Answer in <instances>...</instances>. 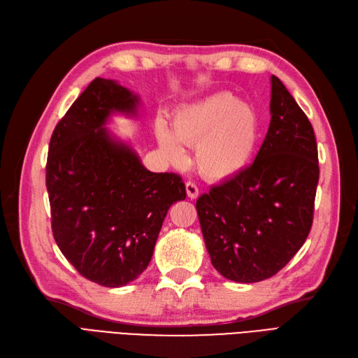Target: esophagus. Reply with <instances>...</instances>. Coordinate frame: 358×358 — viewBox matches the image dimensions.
Masks as SVG:
<instances>
[{"mask_svg":"<svg viewBox=\"0 0 358 358\" xmlns=\"http://www.w3.org/2000/svg\"><path fill=\"white\" fill-rule=\"evenodd\" d=\"M185 188H187V194H188V197L189 199H197L199 197V188H197V185L194 182H187L185 183Z\"/></svg>","mask_w":358,"mask_h":358,"instance_id":"34e87169","label":"esophagus"}]
</instances>
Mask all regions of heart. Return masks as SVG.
<instances>
[{
	"label": "heart",
	"instance_id": "1",
	"mask_svg": "<svg viewBox=\"0 0 358 358\" xmlns=\"http://www.w3.org/2000/svg\"><path fill=\"white\" fill-rule=\"evenodd\" d=\"M171 129L158 122L157 142L162 154L178 167L187 154L180 145L194 148V162L209 180H225L242 173L251 162L258 142V119L245 103L220 92L182 107L175 113Z\"/></svg>",
	"mask_w": 358,
	"mask_h": 358
}]
</instances>
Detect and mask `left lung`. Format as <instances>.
<instances>
[{
  "label": "left lung",
  "instance_id": "left-lung-1",
  "mask_svg": "<svg viewBox=\"0 0 358 358\" xmlns=\"http://www.w3.org/2000/svg\"><path fill=\"white\" fill-rule=\"evenodd\" d=\"M270 125L251 166L199 197L210 262L236 282L275 276L310 231L320 179L312 124L272 76Z\"/></svg>",
  "mask_w": 358,
  "mask_h": 358
}]
</instances>
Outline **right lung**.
Here are the masks:
<instances>
[{
  "label": "right lung",
  "mask_w": 358,
  "mask_h": 358,
  "mask_svg": "<svg viewBox=\"0 0 358 358\" xmlns=\"http://www.w3.org/2000/svg\"><path fill=\"white\" fill-rule=\"evenodd\" d=\"M137 96L95 78L53 129L46 162L52 233L78 272L122 287L148 267L173 203L185 200L176 173L146 170L103 128L110 112H136Z\"/></svg>",
  "instance_id": "1"
}]
</instances>
